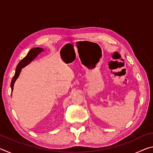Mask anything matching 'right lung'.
Masks as SVG:
<instances>
[{
    "label": "right lung",
    "instance_id": "obj_1",
    "mask_svg": "<svg viewBox=\"0 0 153 153\" xmlns=\"http://www.w3.org/2000/svg\"><path fill=\"white\" fill-rule=\"evenodd\" d=\"M44 51V49L42 48H33L31 49V50L29 51V53H27V55L26 56L22 59L21 61L18 65H17L16 67V71H15V74L14 75L13 77L12 81L11 83V91L13 92V86L15 84V82L16 81V79L18 78L19 77L20 72L22 71V69L24 68V67L27 65L28 64L31 63V61H32L33 59H34L36 56H37L40 53Z\"/></svg>",
    "mask_w": 153,
    "mask_h": 153
}]
</instances>
